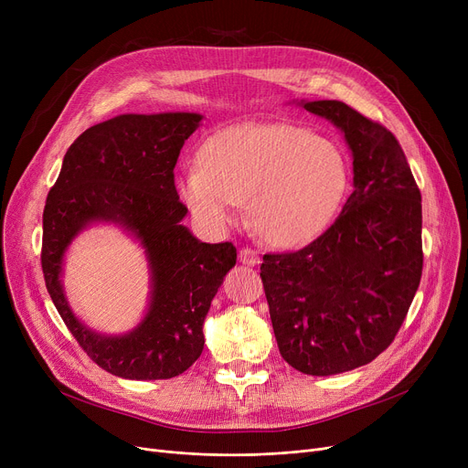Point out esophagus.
<instances>
[{
	"label": "esophagus",
	"mask_w": 468,
	"mask_h": 468,
	"mask_svg": "<svg viewBox=\"0 0 468 468\" xmlns=\"http://www.w3.org/2000/svg\"><path fill=\"white\" fill-rule=\"evenodd\" d=\"M239 261L244 263V265H258L260 263V256H258L256 250L247 247V249H240L239 250Z\"/></svg>",
	"instance_id": "1"
}]
</instances>
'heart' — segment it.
Listing matches in <instances>:
<instances>
[{
  "label": "heart",
  "mask_w": 468,
  "mask_h": 468,
  "mask_svg": "<svg viewBox=\"0 0 468 468\" xmlns=\"http://www.w3.org/2000/svg\"><path fill=\"white\" fill-rule=\"evenodd\" d=\"M349 186L341 147L293 125H239L210 136L180 178L186 205L203 226L221 229L249 203L258 235L296 249L335 218Z\"/></svg>",
  "instance_id": "obj_1"
}]
</instances>
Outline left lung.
I'll return each mask as SVG.
<instances>
[{
  "label": "left lung",
  "mask_w": 468,
  "mask_h": 468,
  "mask_svg": "<svg viewBox=\"0 0 468 468\" xmlns=\"http://www.w3.org/2000/svg\"><path fill=\"white\" fill-rule=\"evenodd\" d=\"M302 106L346 136L353 193L334 224L260 267L282 358L307 376L355 370L399 334L423 271L421 193L399 140L346 102Z\"/></svg>",
  "instance_id": "obj_1"
}]
</instances>
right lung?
Listing matches in <instances>:
<instances>
[{"label": "right lung", "mask_w": 468, "mask_h": 468, "mask_svg": "<svg viewBox=\"0 0 468 468\" xmlns=\"http://www.w3.org/2000/svg\"><path fill=\"white\" fill-rule=\"evenodd\" d=\"M203 115L122 113L87 129L62 161L43 210L41 267L64 324L102 370L125 379L184 374L205 347L203 323L237 261L231 242L208 244L182 226L175 166ZM110 220L138 238L151 263L153 300L129 335L104 336L72 314L61 288L63 254L87 225Z\"/></svg>", "instance_id": "obj_1"}]
</instances>
